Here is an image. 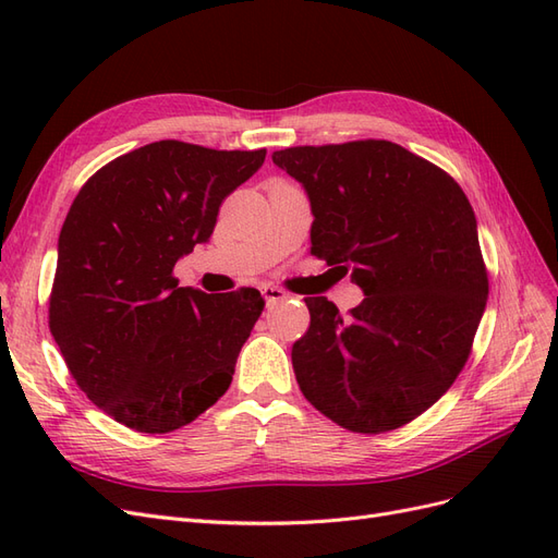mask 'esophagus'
Instances as JSON below:
<instances>
[{
  "instance_id": "34e87169",
  "label": "esophagus",
  "mask_w": 558,
  "mask_h": 558,
  "mask_svg": "<svg viewBox=\"0 0 558 558\" xmlns=\"http://www.w3.org/2000/svg\"><path fill=\"white\" fill-rule=\"evenodd\" d=\"M260 293L267 300V305H272V302H279V300L286 298V291L279 289V286H263Z\"/></svg>"
}]
</instances>
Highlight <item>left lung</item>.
I'll return each mask as SVG.
<instances>
[{
  "mask_svg": "<svg viewBox=\"0 0 558 558\" xmlns=\"http://www.w3.org/2000/svg\"><path fill=\"white\" fill-rule=\"evenodd\" d=\"M312 202V253L351 272L365 300L340 314L305 298L293 344L300 391L337 426L396 430L440 400L463 369L488 275L463 189L386 140L277 150Z\"/></svg>",
  "mask_w": 558,
  "mask_h": 558,
  "instance_id": "left-lung-1",
  "label": "left lung"
}]
</instances>
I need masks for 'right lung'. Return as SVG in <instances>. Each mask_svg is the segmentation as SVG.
<instances>
[{"instance_id": "right-lung-1", "label": "right lung", "mask_w": 558, "mask_h": 558, "mask_svg": "<svg viewBox=\"0 0 558 558\" xmlns=\"http://www.w3.org/2000/svg\"><path fill=\"white\" fill-rule=\"evenodd\" d=\"M265 154L162 140L107 162L74 197L48 328L81 391L118 424L172 433L228 391L265 300L183 289L174 265L211 238Z\"/></svg>"}]
</instances>
